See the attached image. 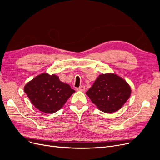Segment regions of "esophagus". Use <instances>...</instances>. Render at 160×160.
I'll return each instance as SVG.
<instances>
[{
    "label": "esophagus",
    "instance_id": "obj_1",
    "mask_svg": "<svg viewBox=\"0 0 160 160\" xmlns=\"http://www.w3.org/2000/svg\"><path fill=\"white\" fill-rule=\"evenodd\" d=\"M85 89H86V88H85V87L84 85H82V86L79 87V88L77 89V91H85Z\"/></svg>",
    "mask_w": 160,
    "mask_h": 160
}]
</instances>
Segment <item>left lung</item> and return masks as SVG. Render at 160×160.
Returning a JSON list of instances; mask_svg holds the SVG:
<instances>
[{"instance_id":"8db88e82","label":"left lung","mask_w":160,"mask_h":160,"mask_svg":"<svg viewBox=\"0 0 160 160\" xmlns=\"http://www.w3.org/2000/svg\"><path fill=\"white\" fill-rule=\"evenodd\" d=\"M128 83L113 73L101 74L93 86L86 92L99 109L105 113H113L119 110L131 95Z\"/></svg>"}]
</instances>
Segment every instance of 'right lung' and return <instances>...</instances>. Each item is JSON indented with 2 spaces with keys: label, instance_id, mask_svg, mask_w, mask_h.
Segmentation results:
<instances>
[{
  "label": "right lung",
  "instance_id": "obj_1",
  "mask_svg": "<svg viewBox=\"0 0 160 160\" xmlns=\"http://www.w3.org/2000/svg\"><path fill=\"white\" fill-rule=\"evenodd\" d=\"M25 93L32 105L42 112L54 113L64 105L75 90L61 82L59 77L42 73L25 86Z\"/></svg>",
  "mask_w": 160,
  "mask_h": 160
}]
</instances>
